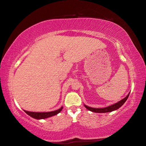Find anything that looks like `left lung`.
<instances>
[{
    "label": "left lung",
    "instance_id": "1",
    "mask_svg": "<svg viewBox=\"0 0 146 146\" xmlns=\"http://www.w3.org/2000/svg\"><path fill=\"white\" fill-rule=\"evenodd\" d=\"M129 94H130V93H128V94L126 96V97L120 100L119 102L112 104V105L108 106L107 107H105V108H92V107H90V106L85 105V104H84V106H85V107L87 108V109L90 110V111L93 112H96V113H105V112H110L112 111H114V110L118 109L119 108L121 107V106L124 104V102L126 101L127 99H128Z\"/></svg>",
    "mask_w": 146,
    "mask_h": 146
}]
</instances>
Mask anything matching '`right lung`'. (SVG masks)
I'll use <instances>...</instances> for the list:
<instances>
[{"instance_id":"right-lung-1","label":"right lung","mask_w":146,"mask_h":146,"mask_svg":"<svg viewBox=\"0 0 146 146\" xmlns=\"http://www.w3.org/2000/svg\"><path fill=\"white\" fill-rule=\"evenodd\" d=\"M62 109H63V106H61V107L60 108H59V109L54 110V111H51V112H36L26 111V110H24V112H25L28 115H29L30 116L32 117V118L40 120V119H45L47 118H50V117H52L53 116H55V115H57V114L59 113L61 110H62Z\"/></svg>"}]
</instances>
